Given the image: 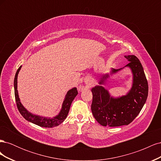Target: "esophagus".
I'll list each match as a JSON object with an SVG mask.
<instances>
[{"instance_id": "esophagus-1", "label": "esophagus", "mask_w": 161, "mask_h": 161, "mask_svg": "<svg viewBox=\"0 0 161 161\" xmlns=\"http://www.w3.org/2000/svg\"><path fill=\"white\" fill-rule=\"evenodd\" d=\"M84 82H85V86L88 87V86H89L91 85L92 81H91V79H90V78H86V79L85 80Z\"/></svg>"}]
</instances>
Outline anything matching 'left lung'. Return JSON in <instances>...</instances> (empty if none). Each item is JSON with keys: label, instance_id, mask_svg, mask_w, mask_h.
<instances>
[{"label": "left lung", "instance_id": "1", "mask_svg": "<svg viewBox=\"0 0 161 161\" xmlns=\"http://www.w3.org/2000/svg\"><path fill=\"white\" fill-rule=\"evenodd\" d=\"M124 56L129 62L127 65L117 70L111 69L109 73L102 75L99 78V85L91 89L92 113L103 126L118 127L128 125L139 114L147 99L148 85L142 64L136 56ZM125 67H128L133 75L132 87L125 95L114 97L103 86L110 75Z\"/></svg>", "mask_w": 161, "mask_h": 161}]
</instances>
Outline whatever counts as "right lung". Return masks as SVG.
<instances>
[{
    "mask_svg": "<svg viewBox=\"0 0 161 161\" xmlns=\"http://www.w3.org/2000/svg\"><path fill=\"white\" fill-rule=\"evenodd\" d=\"M22 66L19 68L14 79V96L17 108L20 112L21 115L28 121L33 123L36 125L43 128H53L56 126L59 125L63 121L65 120L69 114L70 108L72 102L74 100L76 96L78 95V91L76 87H73L71 89L66 92L64 97V101L62 105V108L58 114L50 118V117H43L36 114H33L29 111L23 105L19 98L18 91H17V77L19 71H20Z\"/></svg>",
    "mask_w": 161,
    "mask_h": 161,
    "instance_id": "obj_1",
    "label": "right lung"
}]
</instances>
